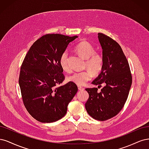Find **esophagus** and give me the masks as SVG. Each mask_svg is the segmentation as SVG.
<instances>
[{"instance_id":"1","label":"esophagus","mask_w":149,"mask_h":149,"mask_svg":"<svg viewBox=\"0 0 149 149\" xmlns=\"http://www.w3.org/2000/svg\"><path fill=\"white\" fill-rule=\"evenodd\" d=\"M78 89L79 90H84V88L82 87H80V86H78Z\"/></svg>"}]
</instances>
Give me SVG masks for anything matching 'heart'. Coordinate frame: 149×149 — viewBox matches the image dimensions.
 Instances as JSON below:
<instances>
[{"label":"heart","instance_id":"obj_1","mask_svg":"<svg viewBox=\"0 0 149 149\" xmlns=\"http://www.w3.org/2000/svg\"><path fill=\"white\" fill-rule=\"evenodd\" d=\"M75 51L81 57L86 59L85 68L90 69L94 73H98L102 70L103 66V58L100 54L95 52V49L92 45L87 41H82L76 46ZM59 64L64 71L67 72L70 71L68 51H64L61 55ZM90 70L76 72L69 75L68 80L79 86L84 85L92 78L93 73Z\"/></svg>","mask_w":149,"mask_h":149}]
</instances>
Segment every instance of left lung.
<instances>
[{
    "label": "left lung",
    "mask_w": 149,
    "mask_h": 149,
    "mask_svg": "<svg viewBox=\"0 0 149 149\" xmlns=\"http://www.w3.org/2000/svg\"><path fill=\"white\" fill-rule=\"evenodd\" d=\"M102 47L103 66L102 72L92 84L104 87L87 88L89 98L85 108L91 117L100 121L114 117L121 111L128 97L132 85L130 68L121 47L111 38L98 33Z\"/></svg>",
    "instance_id": "8db88e82"
}]
</instances>
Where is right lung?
Returning a JSON list of instances; mask_svg holds the SVG:
<instances>
[{"label":"right lung","instance_id":"add662e5","mask_svg":"<svg viewBox=\"0 0 149 149\" xmlns=\"http://www.w3.org/2000/svg\"><path fill=\"white\" fill-rule=\"evenodd\" d=\"M77 37L43 35L33 43L24 58L18 80L23 103L38 121L52 123L63 118L77 92V86L71 81L59 85L65 79L60 56Z\"/></svg>","mask_w":149,"mask_h":149}]
</instances>
